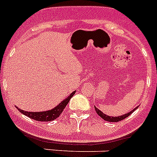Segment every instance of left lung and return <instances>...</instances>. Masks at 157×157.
<instances>
[{
    "instance_id": "obj_1",
    "label": "left lung",
    "mask_w": 157,
    "mask_h": 157,
    "mask_svg": "<svg viewBox=\"0 0 157 157\" xmlns=\"http://www.w3.org/2000/svg\"><path fill=\"white\" fill-rule=\"evenodd\" d=\"M137 108L138 107H136V109H134L133 110H132V111L130 112V113H128L127 114H125V115L120 116V117H109V116L105 115V114H104V113H102V112L100 111V110H99V109H97V107H95V110H96V112H97V114H98V115L100 116V117H101V118H102V119L105 120V121H109V122H118V121H122V120L125 119L126 117H128V116L131 115L132 113H133V112L135 111L136 109H137Z\"/></svg>"
}]
</instances>
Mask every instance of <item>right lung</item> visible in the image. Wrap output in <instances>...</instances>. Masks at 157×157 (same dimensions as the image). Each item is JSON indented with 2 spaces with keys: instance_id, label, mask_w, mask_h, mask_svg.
<instances>
[{
  "instance_id": "add662e5",
  "label": "right lung",
  "mask_w": 157,
  "mask_h": 157,
  "mask_svg": "<svg viewBox=\"0 0 157 157\" xmlns=\"http://www.w3.org/2000/svg\"><path fill=\"white\" fill-rule=\"evenodd\" d=\"M75 94V91L73 93H71L69 95V97H67L64 101H63L59 105H57L56 107H55L54 109H52V110H49V111H45V112H38V113H33V112H26L21 110V109H18L20 112L21 113H23L24 115H25L26 117H29L31 119H33L35 121H53V120L56 119L61 114V113L63 112V110L64 109V108L66 107V105H68V103L70 101V99L72 98V96Z\"/></svg>"
}]
</instances>
